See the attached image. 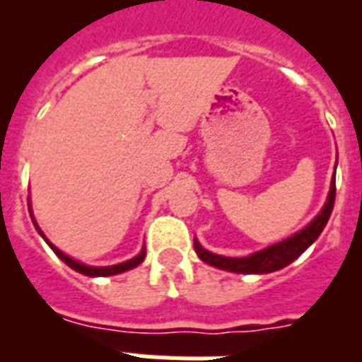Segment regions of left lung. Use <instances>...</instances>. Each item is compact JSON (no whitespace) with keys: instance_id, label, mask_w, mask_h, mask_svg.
<instances>
[{"instance_id":"1","label":"left lung","mask_w":362,"mask_h":362,"mask_svg":"<svg viewBox=\"0 0 362 362\" xmlns=\"http://www.w3.org/2000/svg\"><path fill=\"white\" fill-rule=\"evenodd\" d=\"M338 164V158H336ZM336 198V166L332 179H330V190L327 196L325 206L321 207V211L315 215L310 225H306L302 230H298L293 236H288L283 242H277L270 247H264L251 253L247 257H223V255H215L211 251H207L200 245V242L194 238V251L204 260L206 264L215 266L219 270L234 272V274H270V272L281 270L285 266H288L293 260H296L315 240L319 234L323 232V228L329 223L330 213L334 207Z\"/></svg>"}]
</instances>
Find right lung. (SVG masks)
Returning <instances> with one entry per match:
<instances>
[{
    "mask_svg": "<svg viewBox=\"0 0 362 362\" xmlns=\"http://www.w3.org/2000/svg\"><path fill=\"white\" fill-rule=\"evenodd\" d=\"M28 206H30V217H32L33 221V226L37 228V232L41 234V238H43L45 242L49 243V247L52 249L56 253V257L60 260H64L69 268H74L75 272H79V274H83V276H88V277H107V276H117V274H122V272H128L132 270V268H136V266H139L143 262V259H145V245L141 247V251L134 257V259L130 260H124V262H120V264H113V266H88V264H83V262H79V260L71 259L69 255H66L64 251H60V249L56 247L54 243H50V240H47V236L43 234V230L39 228L37 221H35V217H33V211H32V204H30V200H28Z\"/></svg>",
    "mask_w": 362,
    "mask_h": 362,
    "instance_id": "1",
    "label": "right lung"
}]
</instances>
